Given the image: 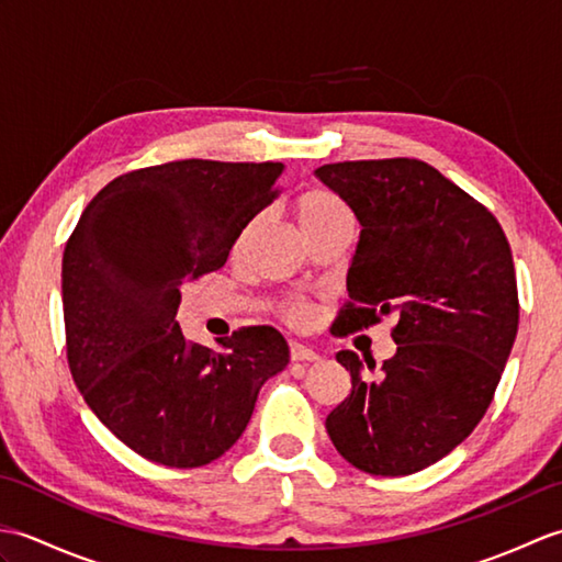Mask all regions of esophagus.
Instances as JSON below:
<instances>
[{"label":"esophagus","mask_w":562,"mask_h":562,"mask_svg":"<svg viewBox=\"0 0 562 562\" xmlns=\"http://www.w3.org/2000/svg\"><path fill=\"white\" fill-rule=\"evenodd\" d=\"M290 355L294 362H316L318 355L308 348V345H302V342H290Z\"/></svg>","instance_id":"1"}]
</instances>
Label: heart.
<instances>
[{
	"label": "heart",
	"mask_w": 562,
	"mask_h": 562,
	"mask_svg": "<svg viewBox=\"0 0 562 562\" xmlns=\"http://www.w3.org/2000/svg\"><path fill=\"white\" fill-rule=\"evenodd\" d=\"M294 214L304 234L316 232L321 226L333 224V222L348 220V210H345L342 202L333 193H328V190H308V193H304L300 200H296ZM288 316L292 321H302L306 316V306L292 304L288 308Z\"/></svg>",
	"instance_id": "b5f03b06"
}]
</instances>
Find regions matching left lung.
I'll use <instances>...</instances> for the list:
<instances>
[{"label":"left lung","instance_id":"obj_1","mask_svg":"<svg viewBox=\"0 0 562 562\" xmlns=\"http://www.w3.org/2000/svg\"><path fill=\"white\" fill-rule=\"evenodd\" d=\"M314 173L360 222L350 302L333 328L345 336L398 318L396 355L376 379L364 376L357 352L336 355L352 391L326 417L328 437L364 473L423 471L481 423L515 345L519 300L507 236L425 161H342Z\"/></svg>","mask_w":562,"mask_h":562}]
</instances>
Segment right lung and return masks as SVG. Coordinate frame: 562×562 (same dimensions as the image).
<instances>
[{
    "mask_svg": "<svg viewBox=\"0 0 562 562\" xmlns=\"http://www.w3.org/2000/svg\"><path fill=\"white\" fill-rule=\"evenodd\" d=\"M282 164L183 159L125 173L81 212L63 256L67 360L83 401L139 457L171 469L220 459L260 386L290 364L270 326L188 340L181 288L220 270L274 198Z\"/></svg>",
    "mask_w": 562,
    "mask_h": 562,
    "instance_id": "right-lung-1",
    "label": "right lung"
}]
</instances>
